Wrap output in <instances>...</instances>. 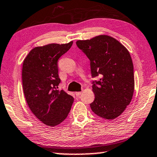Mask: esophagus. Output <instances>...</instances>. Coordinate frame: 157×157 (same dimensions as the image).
I'll use <instances>...</instances> for the list:
<instances>
[{
  "label": "esophagus",
  "instance_id": "esophagus-1",
  "mask_svg": "<svg viewBox=\"0 0 157 157\" xmlns=\"http://www.w3.org/2000/svg\"><path fill=\"white\" fill-rule=\"evenodd\" d=\"M81 94H82V92H81V91L75 92V95H76V96H77V97H78V96H79V95H81Z\"/></svg>",
  "mask_w": 157,
  "mask_h": 157
}]
</instances>
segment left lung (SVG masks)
Wrapping results in <instances>:
<instances>
[{
	"label": "left lung",
	"instance_id": "1",
	"mask_svg": "<svg viewBox=\"0 0 157 157\" xmlns=\"http://www.w3.org/2000/svg\"><path fill=\"white\" fill-rule=\"evenodd\" d=\"M77 46L90 60L95 100L90 104L93 112L101 118L113 120L129 105L134 94V66L128 50L120 42L107 35L90 40H79Z\"/></svg>",
	"mask_w": 157,
	"mask_h": 157
}]
</instances>
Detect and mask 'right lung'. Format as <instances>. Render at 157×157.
<instances>
[{
    "label": "right lung",
    "mask_w": 157,
    "mask_h": 157,
    "mask_svg": "<svg viewBox=\"0 0 157 157\" xmlns=\"http://www.w3.org/2000/svg\"><path fill=\"white\" fill-rule=\"evenodd\" d=\"M72 45L71 41L36 47L23 63V89L26 102L34 116L46 125L55 127L64 121L73 105V96L63 90H57L61 82L58 59Z\"/></svg>",
    "instance_id": "add662e5"
}]
</instances>
